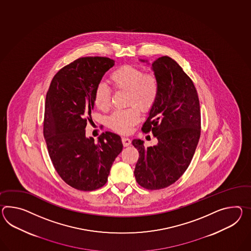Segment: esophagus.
Segmentation results:
<instances>
[{
  "mask_svg": "<svg viewBox=\"0 0 251 251\" xmlns=\"http://www.w3.org/2000/svg\"><path fill=\"white\" fill-rule=\"evenodd\" d=\"M123 143L124 147H128V145H130V140L128 138L124 137L123 138Z\"/></svg>",
  "mask_w": 251,
  "mask_h": 251,
  "instance_id": "obj_1",
  "label": "esophagus"
}]
</instances>
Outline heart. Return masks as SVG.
Here are the masks:
<instances>
[{
	"label": "heart",
	"mask_w": 251,
	"mask_h": 251,
	"mask_svg": "<svg viewBox=\"0 0 251 251\" xmlns=\"http://www.w3.org/2000/svg\"><path fill=\"white\" fill-rule=\"evenodd\" d=\"M110 80L117 92H127V110H117L110 115L108 124L110 128L123 134L128 133L141 119V109L148 111L152 108L159 97V80L153 72L144 73L141 68L125 64L115 69L110 75ZM112 92L105 83L95 87L93 99L95 106L101 111L109 110Z\"/></svg>",
	"instance_id": "heart-1"
}]
</instances>
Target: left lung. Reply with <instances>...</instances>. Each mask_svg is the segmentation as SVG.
Returning a JSON list of instances; mask_svg holds the SVG:
<instances>
[{"label": "left lung", "instance_id": "obj_1", "mask_svg": "<svg viewBox=\"0 0 251 251\" xmlns=\"http://www.w3.org/2000/svg\"><path fill=\"white\" fill-rule=\"evenodd\" d=\"M159 80V97L143 124L144 133L151 132L158 143L144 147L133 140L139 151L136 180L147 190H161L176 182L190 166L201 137V118L198 92L182 68L168 56L152 63Z\"/></svg>", "mask_w": 251, "mask_h": 251}]
</instances>
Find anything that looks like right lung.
<instances>
[{
	"instance_id": "add662e5",
	"label": "right lung",
	"mask_w": 251,
	"mask_h": 251,
	"mask_svg": "<svg viewBox=\"0 0 251 251\" xmlns=\"http://www.w3.org/2000/svg\"><path fill=\"white\" fill-rule=\"evenodd\" d=\"M113 65L107 57L79 58L54 75L46 94L43 135L50 158L62 180L76 190L103 187L123 151L122 139L115 133L105 131L97 142L85 135L95 87Z\"/></svg>"
}]
</instances>
